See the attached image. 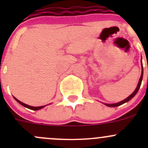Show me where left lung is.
Returning a JSON list of instances; mask_svg holds the SVG:
<instances>
[{"label": "left lung", "instance_id": "left-lung-1", "mask_svg": "<svg viewBox=\"0 0 148 148\" xmlns=\"http://www.w3.org/2000/svg\"><path fill=\"white\" fill-rule=\"evenodd\" d=\"M143 64H142V74H141V76H140V79H139L138 86H137L136 89H135V91H134V92H132V94H131V95H130V96L128 97H127L126 99H124V100L121 101V102H120L114 103V104H107V103H103V104H105V105L107 106V107H118V106L122 105V104H124V103L129 102V101L131 99H132V98H133L135 96V95H136V94L138 93L139 89H140V85H141L142 80H143Z\"/></svg>", "mask_w": 148, "mask_h": 148}]
</instances>
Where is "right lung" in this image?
<instances>
[{
	"mask_svg": "<svg viewBox=\"0 0 148 148\" xmlns=\"http://www.w3.org/2000/svg\"><path fill=\"white\" fill-rule=\"evenodd\" d=\"M14 99H16V100L17 101V102L19 103V104H21L22 106H23V107H26V108H28V109H30V110H41V109L44 108V107H45L46 106V105H44V106H40V107H32V106L28 105V104H24V103H23V102H21V101H19L18 99H16V97H14Z\"/></svg>",
	"mask_w": 148,
	"mask_h": 148,
	"instance_id": "add662e5",
	"label": "right lung"
}]
</instances>
